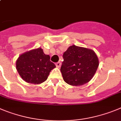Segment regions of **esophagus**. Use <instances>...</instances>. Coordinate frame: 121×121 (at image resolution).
I'll list each match as a JSON object with an SVG mask.
<instances>
[{
  "label": "esophagus",
  "mask_w": 121,
  "mask_h": 121,
  "mask_svg": "<svg viewBox=\"0 0 121 121\" xmlns=\"http://www.w3.org/2000/svg\"><path fill=\"white\" fill-rule=\"evenodd\" d=\"M55 65H56V67L59 68V67H60V66H61V63L60 62H57V63L55 64Z\"/></svg>",
  "instance_id": "obj_1"
}]
</instances>
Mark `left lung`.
I'll list each match as a JSON object with an SVG mask.
<instances>
[{"label":"left lung","mask_w":121,"mask_h":121,"mask_svg":"<svg viewBox=\"0 0 121 121\" xmlns=\"http://www.w3.org/2000/svg\"><path fill=\"white\" fill-rule=\"evenodd\" d=\"M60 70L64 81L73 86H82L91 80L99 66L94 51L72 45L63 55Z\"/></svg>","instance_id":"8db88e82"}]
</instances>
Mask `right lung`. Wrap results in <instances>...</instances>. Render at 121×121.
I'll list each match as a JSON object with an SVG mask.
<instances>
[{"label":"right lung","instance_id":"1","mask_svg":"<svg viewBox=\"0 0 121 121\" xmlns=\"http://www.w3.org/2000/svg\"><path fill=\"white\" fill-rule=\"evenodd\" d=\"M56 67L42 48L26 52L16 61V69L21 78L28 83L39 84L45 81L49 73Z\"/></svg>","mask_w":121,"mask_h":121}]
</instances>
